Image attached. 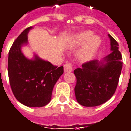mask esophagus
<instances>
[{
  "label": "esophagus",
  "mask_w": 131,
  "mask_h": 131,
  "mask_svg": "<svg viewBox=\"0 0 131 131\" xmlns=\"http://www.w3.org/2000/svg\"><path fill=\"white\" fill-rule=\"evenodd\" d=\"M64 72H72V65L68 63V64H66L64 66Z\"/></svg>",
  "instance_id": "obj_1"
}]
</instances>
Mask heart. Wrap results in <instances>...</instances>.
Returning <instances> with one entry per match:
<instances>
[{
	"mask_svg": "<svg viewBox=\"0 0 131 131\" xmlns=\"http://www.w3.org/2000/svg\"><path fill=\"white\" fill-rule=\"evenodd\" d=\"M83 44L77 53L80 62L86 63L94 59L101 45V40L98 35H94L91 30L81 31L74 34L67 41V46L75 48Z\"/></svg>",
	"mask_w": 131,
	"mask_h": 131,
	"instance_id": "obj_1",
	"label": "heart"
}]
</instances>
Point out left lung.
<instances>
[{
    "instance_id": "obj_1",
    "label": "left lung",
    "mask_w": 131,
    "mask_h": 131,
    "mask_svg": "<svg viewBox=\"0 0 131 131\" xmlns=\"http://www.w3.org/2000/svg\"><path fill=\"white\" fill-rule=\"evenodd\" d=\"M111 52L99 60L84 64L74 71L77 84L74 88L76 99L86 107L97 106L112 97L119 81L122 69V56L118 44L109 34Z\"/></svg>"
}]
</instances>
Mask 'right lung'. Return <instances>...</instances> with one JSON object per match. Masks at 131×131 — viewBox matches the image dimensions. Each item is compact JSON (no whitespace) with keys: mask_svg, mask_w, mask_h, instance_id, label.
I'll return each instance as SVG.
<instances>
[{"mask_svg":"<svg viewBox=\"0 0 131 131\" xmlns=\"http://www.w3.org/2000/svg\"><path fill=\"white\" fill-rule=\"evenodd\" d=\"M27 27L15 40L8 54V72L13 93L16 99L28 107H42L50 103L53 88L64 73L57 67L34 54L29 59L22 52L28 44Z\"/></svg>","mask_w":131,"mask_h":131,"instance_id":"1","label":"right lung"}]
</instances>
